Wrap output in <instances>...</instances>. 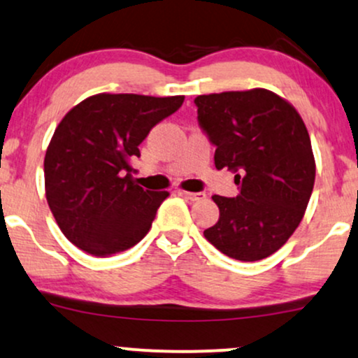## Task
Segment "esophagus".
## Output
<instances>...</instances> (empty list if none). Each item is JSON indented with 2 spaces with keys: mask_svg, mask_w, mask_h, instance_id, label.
I'll return each instance as SVG.
<instances>
[{
  "mask_svg": "<svg viewBox=\"0 0 358 358\" xmlns=\"http://www.w3.org/2000/svg\"><path fill=\"white\" fill-rule=\"evenodd\" d=\"M180 194L184 197H187L189 201H203L206 194L204 192H186V191H180Z\"/></svg>",
  "mask_w": 358,
  "mask_h": 358,
  "instance_id": "1",
  "label": "esophagus"
}]
</instances>
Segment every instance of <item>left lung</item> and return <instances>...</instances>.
<instances>
[{
  "label": "left lung",
  "instance_id": "left-lung-1",
  "mask_svg": "<svg viewBox=\"0 0 358 358\" xmlns=\"http://www.w3.org/2000/svg\"><path fill=\"white\" fill-rule=\"evenodd\" d=\"M214 166L236 172V197L213 196L220 221L204 236L221 253L258 262L278 251L303 217L315 184L308 130L298 112L264 88L194 99Z\"/></svg>",
  "mask_w": 358,
  "mask_h": 358
}]
</instances>
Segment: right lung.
<instances>
[{"label": "right lung", "instance_id": "right-lung-1", "mask_svg": "<svg viewBox=\"0 0 358 358\" xmlns=\"http://www.w3.org/2000/svg\"><path fill=\"white\" fill-rule=\"evenodd\" d=\"M184 96L99 94L63 117L45 155L46 201L69 241L112 256L149 233L169 192L147 191L130 159L152 127L179 110Z\"/></svg>", "mask_w": 358, "mask_h": 358}]
</instances>
